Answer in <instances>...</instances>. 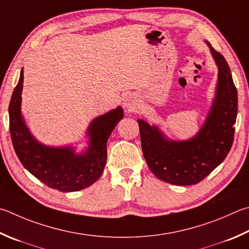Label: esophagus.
Instances as JSON below:
<instances>
[{"instance_id":"esophagus-1","label":"esophagus","mask_w":249,"mask_h":249,"mask_svg":"<svg viewBox=\"0 0 249 249\" xmlns=\"http://www.w3.org/2000/svg\"><path fill=\"white\" fill-rule=\"evenodd\" d=\"M123 105L125 107V109H127L128 111H133L136 109L137 99L136 97H134L133 94H128V96H126V98L124 99Z\"/></svg>"}]
</instances>
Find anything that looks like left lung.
Masks as SVG:
<instances>
[{
  "instance_id": "left-lung-1",
  "label": "left lung",
  "mask_w": 249,
  "mask_h": 249,
  "mask_svg": "<svg viewBox=\"0 0 249 249\" xmlns=\"http://www.w3.org/2000/svg\"><path fill=\"white\" fill-rule=\"evenodd\" d=\"M218 66V84L209 114L191 139L176 142L165 137L156 125L137 120L142 153L158 178L173 185H194L209 175L227 158L234 139L237 90L222 54L207 42Z\"/></svg>"
}]
</instances>
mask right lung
Returning <instances> with one entry per match:
<instances>
[{"label":"right lung","mask_w":249,"mask_h":249,"mask_svg":"<svg viewBox=\"0 0 249 249\" xmlns=\"http://www.w3.org/2000/svg\"><path fill=\"white\" fill-rule=\"evenodd\" d=\"M22 83L21 69L8 107L13 147L21 164L40 182L58 192H77L92 185L105 169L107 142L123 119V109L117 107L90 123L87 129L89 146L86 151L75 153L73 147H49L31 135L21 115Z\"/></svg>","instance_id":"add662e5"}]
</instances>
